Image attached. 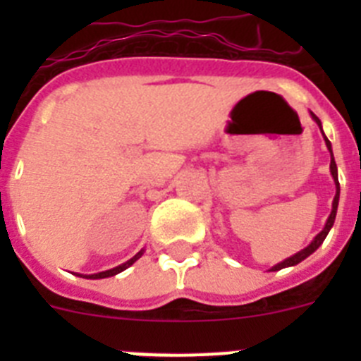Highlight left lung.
<instances>
[{
	"instance_id": "8db88e82",
	"label": "left lung",
	"mask_w": 361,
	"mask_h": 361,
	"mask_svg": "<svg viewBox=\"0 0 361 361\" xmlns=\"http://www.w3.org/2000/svg\"><path fill=\"white\" fill-rule=\"evenodd\" d=\"M311 117H312V119H314V121H317V124H318V126H320V130H322V123H320V119H318V117L314 116V114H312V111H311ZM322 133H324V132H322ZM324 139H325V145H327V149H329V152H331V175H333L334 184H336V195H334V200H333V209H331L329 219H327V222H325L324 229H322V231L318 233L317 237H314V240H312L311 244L307 245V247H304V250H302V251H298V253H296V255H293V257L286 258V260H283V262H280V264H276V266H273V267H271V271H279V269H283V267L296 266V264H300V262H302V260H305V258H307L309 255H312V253H314V251L318 250V247H320L322 242H324V240H325V237H327V233H329V231H331V228H333L334 219H336L338 200H340V183H338V168H336V162H334V157H333V148H331L329 139H327V137H325V135H324Z\"/></svg>"
}]
</instances>
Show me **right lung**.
<instances>
[{
  "instance_id": "obj_1",
  "label": "right lung",
  "mask_w": 361,
  "mask_h": 361,
  "mask_svg": "<svg viewBox=\"0 0 361 361\" xmlns=\"http://www.w3.org/2000/svg\"><path fill=\"white\" fill-rule=\"evenodd\" d=\"M141 255H142V251H139V253H137L135 257H133V258H130L128 262H126V264H123V266H117V267H114V269L101 271V273H95V275H85V276H86V279H92V280H97V279H108V276H114V275H117V273H121V271H124V269H126V267H130V266H132V264L135 262L137 258H141ZM79 276H82V275H79Z\"/></svg>"
}]
</instances>
